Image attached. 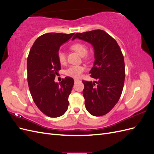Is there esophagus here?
<instances>
[{
	"label": "esophagus",
	"mask_w": 154,
	"mask_h": 154,
	"mask_svg": "<svg viewBox=\"0 0 154 154\" xmlns=\"http://www.w3.org/2000/svg\"><path fill=\"white\" fill-rule=\"evenodd\" d=\"M74 82H75V83H76V82H78L80 81L79 80H78V79H74Z\"/></svg>",
	"instance_id": "34e87169"
}]
</instances>
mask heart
Segmentation results:
<instances>
[{"label":"heart","mask_w":154,"mask_h":154,"mask_svg":"<svg viewBox=\"0 0 154 154\" xmlns=\"http://www.w3.org/2000/svg\"><path fill=\"white\" fill-rule=\"evenodd\" d=\"M71 49L75 51L79 54L81 56H84L85 58H87L88 56L86 54L87 53L88 49L87 45L82 43L76 42L71 45ZM57 58L59 63L61 65L66 63V54L62 51H58L57 53ZM84 67L81 66H72L69 67L66 71V74L67 76L72 78H78L82 76V73L84 71Z\"/></svg>","instance_id":"b5f03b06"}]
</instances>
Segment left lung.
I'll use <instances>...</instances> for the list:
<instances>
[{
    "label": "left lung",
    "mask_w": 154,
    "mask_h": 154,
    "mask_svg": "<svg viewBox=\"0 0 154 154\" xmlns=\"http://www.w3.org/2000/svg\"><path fill=\"white\" fill-rule=\"evenodd\" d=\"M76 38L91 43L94 49L95 61L89 73L96 81H82L86 109L92 116L105 115L123 91L125 67L122 50L114 38L101 29L77 32L72 40Z\"/></svg>",
    "instance_id": "left-lung-1"
}]
</instances>
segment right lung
<instances>
[{
    "mask_svg": "<svg viewBox=\"0 0 154 154\" xmlns=\"http://www.w3.org/2000/svg\"><path fill=\"white\" fill-rule=\"evenodd\" d=\"M74 34L49 32L41 35L27 57V82L32 98L40 110L50 118L61 116L68 109L74 80L66 77L58 83L54 79L61 69L57 58L60 47Z\"/></svg>",
    "mask_w": 154,
    "mask_h": 154,
    "instance_id": "1",
    "label": "right lung"
}]
</instances>
